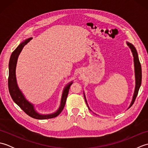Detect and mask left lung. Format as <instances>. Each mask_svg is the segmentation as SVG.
I'll return each instance as SVG.
<instances>
[{"label": "left lung", "mask_w": 148, "mask_h": 148, "mask_svg": "<svg viewBox=\"0 0 148 148\" xmlns=\"http://www.w3.org/2000/svg\"><path fill=\"white\" fill-rule=\"evenodd\" d=\"M127 46L129 47L132 53V55L134 56V72H135V80H136V85H135V90L134 92V95L132 97V101L130 102V106H128V109H129L130 107L133 105L134 102H135V100H136V97L137 96L138 92H139V90L140 88V86L141 85V81H142V70H141V65L139 62V56H138V53L137 52V50L136 48L133 45H132L131 43L127 42ZM83 94H84V99H85V102L87 104L88 108L92 111L89 108L88 105V103L86 99V96L84 92L83 91Z\"/></svg>", "instance_id": "8db88e82"}]
</instances>
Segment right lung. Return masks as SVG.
<instances>
[{
  "label": "right lung",
  "instance_id": "right-lung-1",
  "mask_svg": "<svg viewBox=\"0 0 148 148\" xmlns=\"http://www.w3.org/2000/svg\"><path fill=\"white\" fill-rule=\"evenodd\" d=\"M32 39V37H30L23 40L21 42L19 46L17 47L14 51L12 53L11 55L10 60L9 62V78H8V86L9 91L10 93V95L13 101L16 103V104L20 107V108L23 110V111L27 114L30 117L37 119H46L55 118L60 114L64 109L66 100L69 93L70 86L73 83V81L69 82L67 85H66L62 92V95L60 100V104L58 109L54 112L51 113V114H41L37 111L35 108L34 104L30 102L28 100L26 97H25L24 94L21 92V90L19 88L16 76V64L18 56L20 55L21 51L23 49V47L25 46L27 44L30 42V40Z\"/></svg>",
  "mask_w": 148,
  "mask_h": 148
}]
</instances>
